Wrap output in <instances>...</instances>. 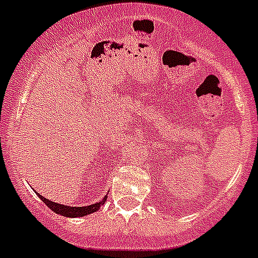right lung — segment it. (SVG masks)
<instances>
[{"label": "right lung", "instance_id": "1", "mask_svg": "<svg viewBox=\"0 0 258 258\" xmlns=\"http://www.w3.org/2000/svg\"><path fill=\"white\" fill-rule=\"evenodd\" d=\"M38 196H39V198L42 199L43 202H44L45 205H47V206H48L52 211H53V213L60 214V215H62V216H68V218H77V216H85V215H89V214L96 213V211H98L99 210V207L102 206L103 203L106 202V198H107V197H105V198H103L101 202L93 203V205H90V206L71 207V206H64V205H60V203L52 202V201H48V199L44 198V197H42L40 194H38Z\"/></svg>", "mask_w": 258, "mask_h": 258}]
</instances>
